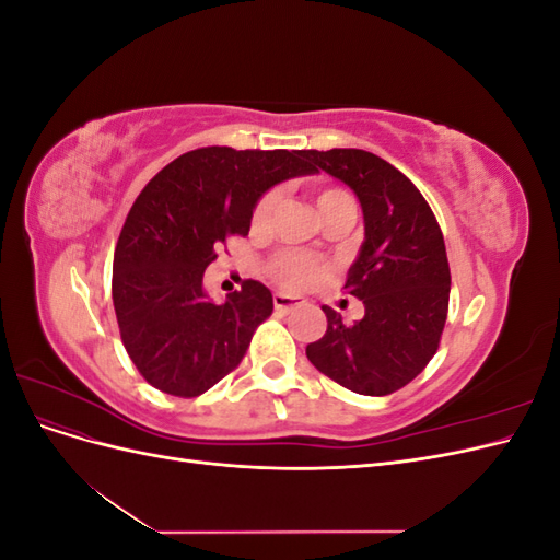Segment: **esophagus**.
Wrapping results in <instances>:
<instances>
[{
    "label": "esophagus",
    "mask_w": 560,
    "mask_h": 560,
    "mask_svg": "<svg viewBox=\"0 0 560 560\" xmlns=\"http://www.w3.org/2000/svg\"><path fill=\"white\" fill-rule=\"evenodd\" d=\"M273 306L278 313H290L294 306H299V301L287 294H273Z\"/></svg>",
    "instance_id": "34e87169"
}]
</instances>
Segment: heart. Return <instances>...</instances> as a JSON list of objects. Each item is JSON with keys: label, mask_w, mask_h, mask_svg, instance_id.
<instances>
[{"label": "heart", "mask_w": 560, "mask_h": 560, "mask_svg": "<svg viewBox=\"0 0 560 560\" xmlns=\"http://www.w3.org/2000/svg\"><path fill=\"white\" fill-rule=\"evenodd\" d=\"M348 198L350 196L341 189H322L317 194V208L322 212V210L331 208L334 202H341V200H348ZM276 202H278L276 191H268L257 200V206H254V210H252V229L254 231H261V229L268 226ZM268 273L280 287H284V290L301 292V290H306V287H311L322 276V266H317L315 261H311L306 257H301V254L282 252V254H278V257L270 259Z\"/></svg>", "instance_id": "heart-1"}]
</instances>
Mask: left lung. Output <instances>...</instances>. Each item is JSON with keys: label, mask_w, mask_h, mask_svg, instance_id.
Segmentation results:
<instances>
[{"label": "left lung", "mask_w": 560, "mask_h": 560, "mask_svg": "<svg viewBox=\"0 0 560 560\" xmlns=\"http://www.w3.org/2000/svg\"><path fill=\"white\" fill-rule=\"evenodd\" d=\"M313 167L346 182L364 212V243L343 290L364 317L343 325L327 315V334L306 354L322 374L358 395L383 397L430 364L448 315L451 268L442 229L416 184L362 149L306 151Z\"/></svg>", "instance_id": "8db88e82"}]
</instances>
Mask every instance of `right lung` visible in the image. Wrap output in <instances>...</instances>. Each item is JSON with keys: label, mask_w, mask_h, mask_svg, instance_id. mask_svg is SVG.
<instances>
[{"label": "right lung", "mask_w": 560, "mask_h": 560, "mask_svg": "<svg viewBox=\"0 0 560 560\" xmlns=\"http://www.w3.org/2000/svg\"><path fill=\"white\" fill-rule=\"evenodd\" d=\"M313 171L306 149L202 147L149 179L118 235L112 276L121 341L149 385L191 399L238 369L273 294L245 280L212 303L202 276L219 247L249 233L264 191Z\"/></svg>", "instance_id": "add662e5"}]
</instances>
